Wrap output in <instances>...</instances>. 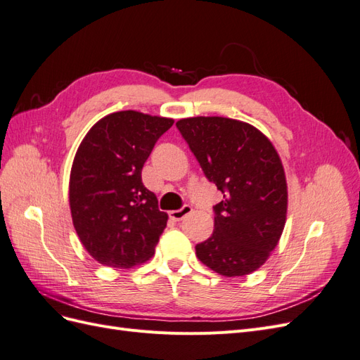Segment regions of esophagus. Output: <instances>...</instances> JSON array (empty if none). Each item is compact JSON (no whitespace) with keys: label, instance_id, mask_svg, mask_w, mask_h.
<instances>
[{"label":"esophagus","instance_id":"obj_1","mask_svg":"<svg viewBox=\"0 0 360 360\" xmlns=\"http://www.w3.org/2000/svg\"><path fill=\"white\" fill-rule=\"evenodd\" d=\"M191 213H192V207L191 205H183L180 210H171L169 217L172 221H181L183 217H186Z\"/></svg>","mask_w":360,"mask_h":360}]
</instances>
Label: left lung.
I'll return each instance as SVG.
<instances>
[{
  "label": "left lung",
  "mask_w": 360,
  "mask_h": 360,
  "mask_svg": "<svg viewBox=\"0 0 360 360\" xmlns=\"http://www.w3.org/2000/svg\"><path fill=\"white\" fill-rule=\"evenodd\" d=\"M205 177L224 193L213 207L214 230L195 246L198 259L226 278L252 274L284 231L288 186L271 141L255 126L226 117L177 122Z\"/></svg>",
  "instance_id": "left-lung-1"
}]
</instances>
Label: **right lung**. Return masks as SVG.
Returning a JSON list of instances; mask_svg holds the SVG:
<instances>
[{
  "label": "right lung",
  "instance_id": "obj_1",
  "mask_svg": "<svg viewBox=\"0 0 360 360\" xmlns=\"http://www.w3.org/2000/svg\"><path fill=\"white\" fill-rule=\"evenodd\" d=\"M174 120L118 111L97 122L76 150L69 180L73 226L97 263L130 269L155 255L168 214L143 180L144 162Z\"/></svg>",
  "mask_w": 360,
  "mask_h": 360
}]
</instances>
